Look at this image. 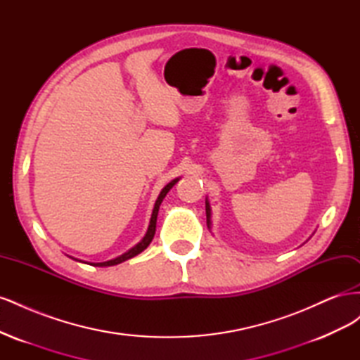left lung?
I'll list each match as a JSON object with an SVG mask.
<instances>
[{
	"instance_id": "left-lung-1",
	"label": "left lung",
	"mask_w": 360,
	"mask_h": 360,
	"mask_svg": "<svg viewBox=\"0 0 360 360\" xmlns=\"http://www.w3.org/2000/svg\"><path fill=\"white\" fill-rule=\"evenodd\" d=\"M205 214H207V225H210V204L205 201Z\"/></svg>"
}]
</instances>
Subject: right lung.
<instances>
[{"label": "right lung", "mask_w": 360, "mask_h": 360, "mask_svg": "<svg viewBox=\"0 0 360 360\" xmlns=\"http://www.w3.org/2000/svg\"><path fill=\"white\" fill-rule=\"evenodd\" d=\"M179 181V179H176V180H172L171 183H168L165 188L162 189V192H160V195L158 197V200H156V204H155V209H153V213H151V219H150V225H148V230H147V234L144 236V238L143 240H141L136 246H134L132 249L130 250H127L126 254H123V255H120L118 258H114V259H110V261H105V263H97V264H93V266H101V267H103V266H115V264H120V263H123V261H126V259H129V258H132V257H135V255H138V254H141L143 252V250L150 245V242L153 240V237H155V233H156V221H158V212H159V205H160V202L163 201V198L167 197V193L169 192V189L174 186V184H176Z\"/></svg>", "instance_id": "right-lung-1"}]
</instances>
